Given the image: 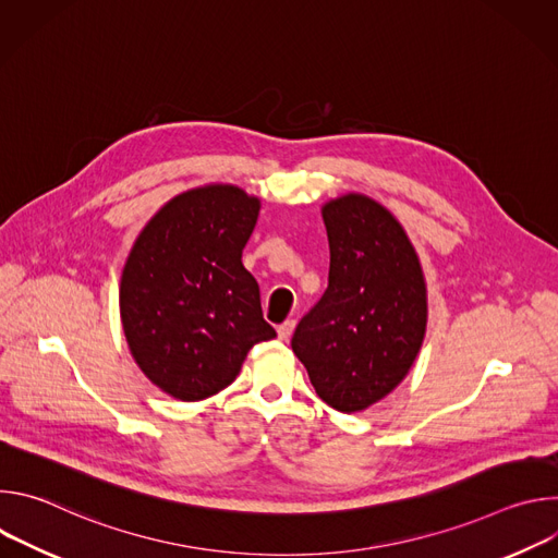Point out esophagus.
<instances>
[{
    "mask_svg": "<svg viewBox=\"0 0 558 558\" xmlns=\"http://www.w3.org/2000/svg\"><path fill=\"white\" fill-rule=\"evenodd\" d=\"M293 329H295V320L282 323V325L278 327V338H280V340H289L291 333H293Z\"/></svg>",
    "mask_w": 558,
    "mask_h": 558,
    "instance_id": "34e87169",
    "label": "esophagus"
}]
</instances>
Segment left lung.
Masks as SVG:
<instances>
[{"mask_svg":"<svg viewBox=\"0 0 558 558\" xmlns=\"http://www.w3.org/2000/svg\"><path fill=\"white\" fill-rule=\"evenodd\" d=\"M329 287L295 327L291 349L331 409L357 413L411 371L426 333L420 258L404 227L364 194L323 207Z\"/></svg>","mask_w":558,"mask_h":558,"instance_id":"obj_1","label":"left lung"}]
</instances>
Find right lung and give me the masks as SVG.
<instances>
[{"mask_svg": "<svg viewBox=\"0 0 558 558\" xmlns=\"http://www.w3.org/2000/svg\"><path fill=\"white\" fill-rule=\"evenodd\" d=\"M258 211L260 201L235 185L183 192L151 216L125 260L119 306L130 353L177 400L216 395L254 344L276 338L243 267Z\"/></svg>", "mask_w": 558, "mask_h": 558, "instance_id": "obj_1", "label": "right lung"}]
</instances>
